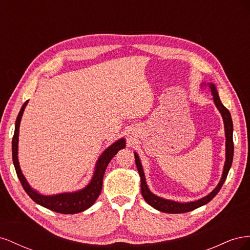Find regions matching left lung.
I'll use <instances>...</instances> for the list:
<instances>
[{
	"label": "left lung",
	"instance_id": "1",
	"mask_svg": "<svg viewBox=\"0 0 250 250\" xmlns=\"http://www.w3.org/2000/svg\"><path fill=\"white\" fill-rule=\"evenodd\" d=\"M209 87H210V90H211V94H213V96H214V102L216 104V106L219 109V111L221 112V115L223 117L224 127H225L226 161H225V165H224L222 178H221L220 183H219V185L217 186L215 190L211 192L209 195H208L207 197H204L200 200L193 201V202H188V203H179V202L171 201V200H166V199H163L161 197H157V196L153 195L152 193L149 191V188L146 185V179H145V175H144L140 158H139L137 153H134L135 165H137V168H138V171H139L140 176H141V191H142L143 197H144V199L146 200V202H148L151 207L156 208L157 210H161V211H164V213H168V214H181V213H188V211H191L195 208H200V207L204 206V204H207L208 202H209L211 199L215 197V196L218 194V192L221 190L224 181H225L226 177H228V174H229V171L231 167L232 157H233L232 120H231V116H230V112L229 111V109L226 108L224 105L221 103L220 98H219V96H218V93H217L215 85L211 84V83H210Z\"/></svg>",
	"mask_w": 250,
	"mask_h": 250
}]
</instances>
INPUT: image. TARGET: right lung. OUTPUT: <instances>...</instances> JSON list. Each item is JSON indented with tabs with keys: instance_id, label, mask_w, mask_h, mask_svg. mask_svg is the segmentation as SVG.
<instances>
[{
	"instance_id": "1",
	"label": "right lung",
	"mask_w": 250,
	"mask_h": 250,
	"mask_svg": "<svg viewBox=\"0 0 250 250\" xmlns=\"http://www.w3.org/2000/svg\"><path fill=\"white\" fill-rule=\"evenodd\" d=\"M28 103V100L22 104V106L19 112L17 122H16V129H14V134L12 138V160L14 168H16L18 177L21 181V184L24 188L26 193L30 196L34 202L41 204L42 207L49 208L53 211L60 214H77L81 211L87 209L89 207H92L94 202L99 197V195L102 190V183L105 170H106L107 165L111 161V158L115 156L118 151L125 147V141L123 139L119 140L113 145L108 147L104 151L100 156L99 161L97 163L96 172L94 174L93 180L90 184L83 190L76 193H65L59 194L55 196H42L37 194L33 191L28 183L26 181L24 175L21 174L19 160H18V142H19V130H20V123L22 116V112Z\"/></svg>"
}]
</instances>
